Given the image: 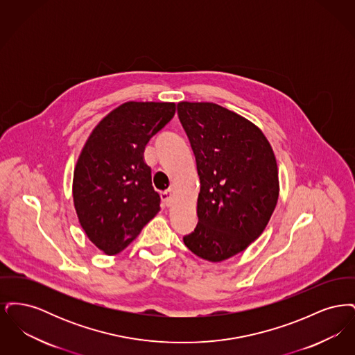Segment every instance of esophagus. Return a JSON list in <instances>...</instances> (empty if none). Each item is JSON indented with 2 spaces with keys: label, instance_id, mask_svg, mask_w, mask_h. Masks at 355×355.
<instances>
[{
  "label": "esophagus",
  "instance_id": "obj_1",
  "mask_svg": "<svg viewBox=\"0 0 355 355\" xmlns=\"http://www.w3.org/2000/svg\"><path fill=\"white\" fill-rule=\"evenodd\" d=\"M173 196H174V191H173L171 189L164 191V193L161 194V198H162V201H164V203H165L166 206H170L171 202H173Z\"/></svg>",
  "mask_w": 355,
  "mask_h": 355
}]
</instances>
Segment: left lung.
Returning <instances> with one entry per match:
<instances>
[{
    "instance_id": "8db88e82",
    "label": "left lung",
    "mask_w": 355,
    "mask_h": 355,
    "mask_svg": "<svg viewBox=\"0 0 355 355\" xmlns=\"http://www.w3.org/2000/svg\"><path fill=\"white\" fill-rule=\"evenodd\" d=\"M196 155L198 223L184 236L197 257L220 262L243 252L269 223L279 196L270 142L252 121L213 102H180Z\"/></svg>"
}]
</instances>
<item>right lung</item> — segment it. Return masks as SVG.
Listing matches in <instances>:
<instances>
[{
    "label": "right lung",
    "instance_id": "add662e5",
    "mask_svg": "<svg viewBox=\"0 0 355 355\" xmlns=\"http://www.w3.org/2000/svg\"><path fill=\"white\" fill-rule=\"evenodd\" d=\"M174 113V102H125L85 142L73 174V202L85 234L107 255L122 252L159 211L144 150Z\"/></svg>",
    "mask_w": 355,
    "mask_h": 355
}]
</instances>
